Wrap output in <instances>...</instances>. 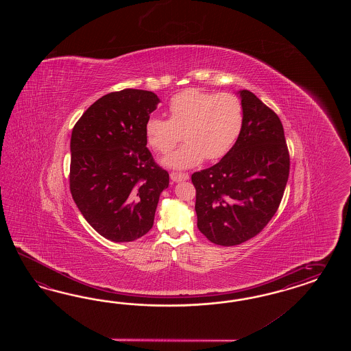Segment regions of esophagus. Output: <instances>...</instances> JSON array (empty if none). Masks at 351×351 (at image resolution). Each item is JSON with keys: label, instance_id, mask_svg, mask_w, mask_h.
<instances>
[{"label": "esophagus", "instance_id": "esophagus-1", "mask_svg": "<svg viewBox=\"0 0 351 351\" xmlns=\"http://www.w3.org/2000/svg\"><path fill=\"white\" fill-rule=\"evenodd\" d=\"M170 178L171 180L178 182V181L188 180L189 175L185 172H171Z\"/></svg>", "mask_w": 351, "mask_h": 351}]
</instances>
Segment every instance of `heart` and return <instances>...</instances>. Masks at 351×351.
I'll return each instance as SVG.
<instances>
[{
    "instance_id": "1",
    "label": "heart",
    "mask_w": 351,
    "mask_h": 351,
    "mask_svg": "<svg viewBox=\"0 0 351 351\" xmlns=\"http://www.w3.org/2000/svg\"><path fill=\"white\" fill-rule=\"evenodd\" d=\"M167 110L169 119L149 118L145 138L154 152L166 154L182 134L186 143L163 160L173 169L193 167L204 158H223L237 143L245 122L243 104L230 93L186 88L171 97Z\"/></svg>"
}]
</instances>
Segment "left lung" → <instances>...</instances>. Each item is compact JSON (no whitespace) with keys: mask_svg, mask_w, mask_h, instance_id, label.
<instances>
[{"mask_svg":"<svg viewBox=\"0 0 351 351\" xmlns=\"http://www.w3.org/2000/svg\"><path fill=\"white\" fill-rule=\"evenodd\" d=\"M243 128L220 162L194 172L197 226L215 245H237L260 233L283 198L289 175L285 130L276 112L241 91Z\"/></svg>","mask_w":351,"mask_h":351,"instance_id":"obj_1","label":"left lung"}]
</instances>
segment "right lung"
<instances>
[{"label": "right lung", "mask_w": 351, "mask_h": 351, "mask_svg": "<svg viewBox=\"0 0 351 351\" xmlns=\"http://www.w3.org/2000/svg\"><path fill=\"white\" fill-rule=\"evenodd\" d=\"M160 99L125 88L90 106L72 131L69 188L78 210L97 233L132 242L154 223L160 194L169 186L147 148L145 123Z\"/></svg>", "instance_id": "right-lung-1"}]
</instances>
